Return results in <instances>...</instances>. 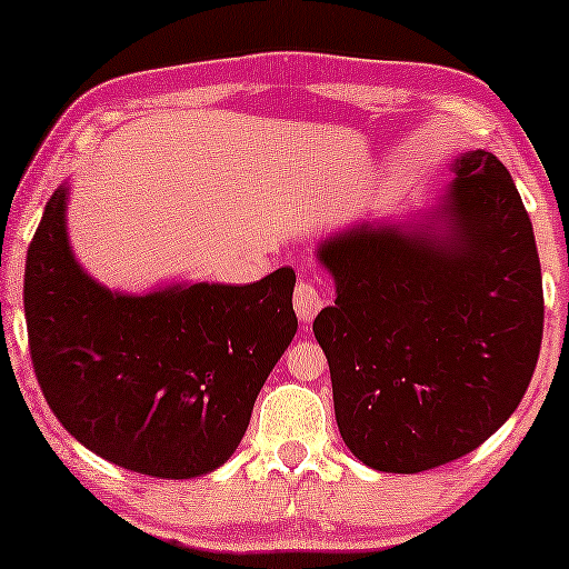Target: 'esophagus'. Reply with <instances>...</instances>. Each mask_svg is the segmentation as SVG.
Returning <instances> with one entry per match:
<instances>
[{
	"label": "esophagus",
	"mask_w": 569,
	"mask_h": 569,
	"mask_svg": "<svg viewBox=\"0 0 569 569\" xmlns=\"http://www.w3.org/2000/svg\"><path fill=\"white\" fill-rule=\"evenodd\" d=\"M321 308H323V298L321 292L316 290V284L308 282V279H300L298 287H295V313H298L300 321L310 323Z\"/></svg>",
	"instance_id": "obj_1"
}]
</instances>
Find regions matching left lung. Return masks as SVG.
I'll list each match as a JSON object with an SVG mask.
<instances>
[{"instance_id": "obj_1", "label": "left lung", "mask_w": 569, "mask_h": 569, "mask_svg": "<svg viewBox=\"0 0 569 569\" xmlns=\"http://www.w3.org/2000/svg\"><path fill=\"white\" fill-rule=\"evenodd\" d=\"M407 220H362L316 248L337 300L313 321L341 440L365 466L419 473L477 450L518 409L543 333L533 228L492 152Z\"/></svg>"}]
</instances>
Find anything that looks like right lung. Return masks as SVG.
I'll return each instance as SVG.
<instances>
[{
	"label": "right lung",
	"instance_id": "add662e5",
	"mask_svg": "<svg viewBox=\"0 0 569 569\" xmlns=\"http://www.w3.org/2000/svg\"><path fill=\"white\" fill-rule=\"evenodd\" d=\"M69 189L46 201L22 287L46 401L74 440L129 471L193 479L220 469L298 331L295 271L108 290L69 243Z\"/></svg>",
	"mask_w": 569,
	"mask_h": 569
}]
</instances>
